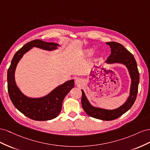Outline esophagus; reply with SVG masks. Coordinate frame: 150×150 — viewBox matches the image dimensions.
Listing matches in <instances>:
<instances>
[{
  "mask_svg": "<svg viewBox=\"0 0 150 150\" xmlns=\"http://www.w3.org/2000/svg\"><path fill=\"white\" fill-rule=\"evenodd\" d=\"M76 83H77V84H78V83H80V80H79V79L76 80Z\"/></svg>",
  "mask_w": 150,
  "mask_h": 150,
  "instance_id": "34e87169",
  "label": "esophagus"
}]
</instances>
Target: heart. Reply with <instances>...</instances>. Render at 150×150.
I'll use <instances>...</instances> for the list:
<instances>
[{
  "label": "heart",
  "mask_w": 150,
  "mask_h": 150,
  "mask_svg": "<svg viewBox=\"0 0 150 150\" xmlns=\"http://www.w3.org/2000/svg\"><path fill=\"white\" fill-rule=\"evenodd\" d=\"M93 53V50L92 49H87L85 51V54L87 56H91V55Z\"/></svg>",
  "instance_id": "1"
}]
</instances>
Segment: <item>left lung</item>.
<instances>
[{"instance_id": "8db88e82", "label": "left lung", "mask_w": 150, "mask_h": 150, "mask_svg": "<svg viewBox=\"0 0 150 150\" xmlns=\"http://www.w3.org/2000/svg\"><path fill=\"white\" fill-rule=\"evenodd\" d=\"M111 48V54L107 59V63H121L125 65L131 79L130 94L126 102L119 108L113 110H107L93 107L82 90V105L84 111L89 116L104 121H112L119 117L126 112L134 103L138 91L139 74L135 58L132 53L119 42L111 41L106 42Z\"/></svg>"}]
</instances>
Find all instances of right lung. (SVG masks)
<instances>
[{
  "mask_svg": "<svg viewBox=\"0 0 150 150\" xmlns=\"http://www.w3.org/2000/svg\"><path fill=\"white\" fill-rule=\"evenodd\" d=\"M59 45L35 40L24 45L12 59L7 71V89L12 104L21 113L35 121H48L57 117L60 113L64 98L74 87V80H71L55 88L48 95L41 98H29L24 96L16 85L14 74L17 65L24 54L33 47L51 51L57 49Z\"/></svg>",
  "mask_w": 150,
  "mask_h": 150,
  "instance_id": "obj_1",
  "label": "right lung"
}]
</instances>
